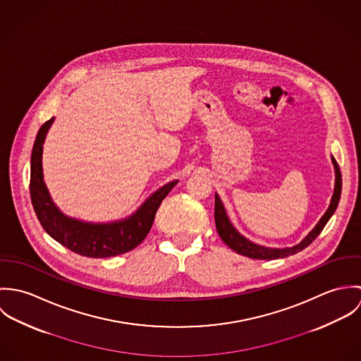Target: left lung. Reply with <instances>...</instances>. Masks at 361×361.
Segmentation results:
<instances>
[{"label":"left lung","mask_w":361,"mask_h":361,"mask_svg":"<svg viewBox=\"0 0 361 361\" xmlns=\"http://www.w3.org/2000/svg\"><path fill=\"white\" fill-rule=\"evenodd\" d=\"M332 162L335 165V172H336V180H335V192L331 200L329 208L326 209V212L324 214V216L319 219V222L315 225V228L310 232L306 239H303V242H300L299 245L293 246V247H286V249H269V247H262L252 243L250 240H247L246 238H243L231 224V221L226 216L225 208L222 206L218 195H215V211H214V216H215V226L218 231L219 238L224 240V243L226 246H229L232 250H235L236 253L246 256V257L258 258V259H275V258L288 257L292 255H296L299 252H302L303 249H306L309 245H311L315 238L321 233V231L324 229V226L326 225V222L329 221V218L332 216V214L335 212L338 203L341 200V193H342V175H341V169L339 165L336 162L335 158H332Z\"/></svg>","instance_id":"8db88e82"}]
</instances>
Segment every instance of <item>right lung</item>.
<instances>
[{"instance_id": "right-lung-1", "label": "right lung", "mask_w": 361, "mask_h": 361, "mask_svg": "<svg viewBox=\"0 0 361 361\" xmlns=\"http://www.w3.org/2000/svg\"><path fill=\"white\" fill-rule=\"evenodd\" d=\"M52 121L54 118L42 125L30 161V197L42 226L58 243L85 257H114L133 250L150 232L158 207L178 180L169 182L157 190L143 206L125 221L86 224L71 219L54 206L43 180V143Z\"/></svg>"}]
</instances>
